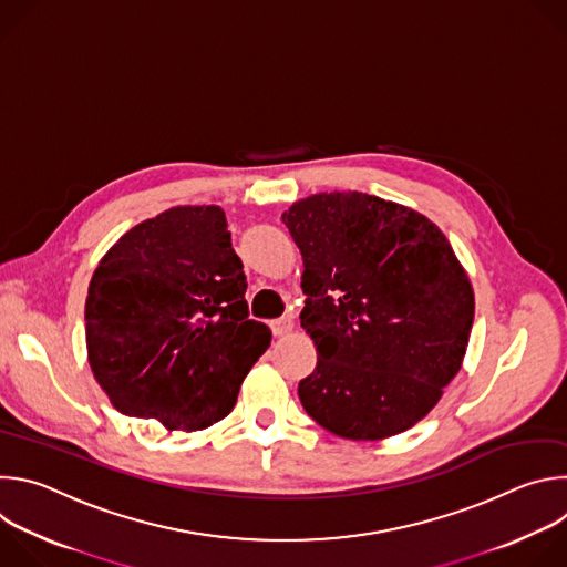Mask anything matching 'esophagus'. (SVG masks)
I'll list each match as a JSON object with an SVG mask.
<instances>
[{"label":"esophagus","instance_id":"esophagus-1","mask_svg":"<svg viewBox=\"0 0 567 567\" xmlns=\"http://www.w3.org/2000/svg\"><path fill=\"white\" fill-rule=\"evenodd\" d=\"M291 330H293V322H291V318H287V316L271 320V332H274V337H285V334H289Z\"/></svg>","mask_w":567,"mask_h":567}]
</instances>
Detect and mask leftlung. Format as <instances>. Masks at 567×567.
I'll return each instance as SVG.
<instances>
[{
  "label": "left lung",
  "instance_id": "1",
  "mask_svg": "<svg viewBox=\"0 0 567 567\" xmlns=\"http://www.w3.org/2000/svg\"><path fill=\"white\" fill-rule=\"evenodd\" d=\"M302 256L300 326L316 368L298 383L307 415L346 440L415 426L457 374L473 289L424 215L363 193H320L285 215Z\"/></svg>",
  "mask_w": 567,
  "mask_h": 567
}]
</instances>
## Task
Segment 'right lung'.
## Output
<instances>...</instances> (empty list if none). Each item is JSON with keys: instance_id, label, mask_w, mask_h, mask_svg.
Instances as JSON below:
<instances>
[{"instance_id": "add662e5", "label": "right lung", "mask_w": 567, "mask_h": 567, "mask_svg": "<svg viewBox=\"0 0 567 567\" xmlns=\"http://www.w3.org/2000/svg\"><path fill=\"white\" fill-rule=\"evenodd\" d=\"M219 206H177L130 228L85 302L90 365L114 409L175 431L224 420L271 343Z\"/></svg>"}]
</instances>
